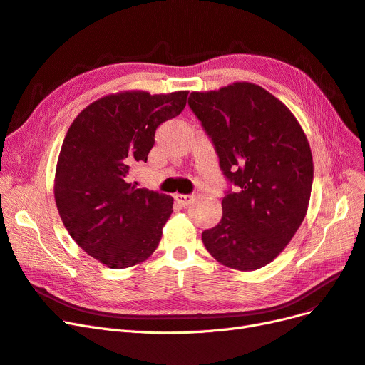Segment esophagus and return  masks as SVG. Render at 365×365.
I'll list each match as a JSON object with an SVG mask.
<instances>
[{"mask_svg": "<svg viewBox=\"0 0 365 365\" xmlns=\"http://www.w3.org/2000/svg\"><path fill=\"white\" fill-rule=\"evenodd\" d=\"M174 200H175V203H178L179 206H182V207H187V206H190V205L192 203L194 197H192V195H182V194H174Z\"/></svg>", "mask_w": 365, "mask_h": 365, "instance_id": "1", "label": "esophagus"}]
</instances>
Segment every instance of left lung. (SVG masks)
Here are the masks:
<instances>
[{
	"instance_id": "8db88e82",
	"label": "left lung",
	"mask_w": 365,
	"mask_h": 365,
	"mask_svg": "<svg viewBox=\"0 0 365 365\" xmlns=\"http://www.w3.org/2000/svg\"><path fill=\"white\" fill-rule=\"evenodd\" d=\"M187 103L236 186L201 239L221 264L255 271L278 257L307 215L314 174L307 135L284 103L247 81L192 91Z\"/></svg>"
}]
</instances>
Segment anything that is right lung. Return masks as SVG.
<instances>
[{
	"label": "right lung",
	"instance_id": "1",
	"mask_svg": "<svg viewBox=\"0 0 365 365\" xmlns=\"http://www.w3.org/2000/svg\"><path fill=\"white\" fill-rule=\"evenodd\" d=\"M190 91L123 90L81 111L57 160L53 197L72 239L111 269L145 262L173 213V198L129 182L147 160L162 121L179 115Z\"/></svg>",
	"mask_w": 365,
	"mask_h": 365
}]
</instances>
